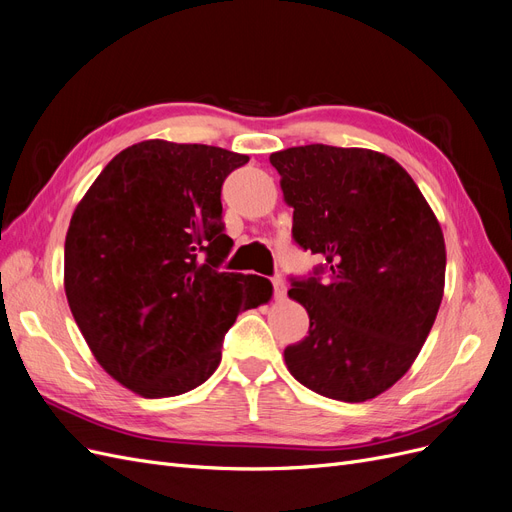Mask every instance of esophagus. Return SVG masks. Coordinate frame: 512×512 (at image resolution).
Here are the masks:
<instances>
[{
    "mask_svg": "<svg viewBox=\"0 0 512 512\" xmlns=\"http://www.w3.org/2000/svg\"><path fill=\"white\" fill-rule=\"evenodd\" d=\"M272 289H274V298H276V300H283V298H285L287 285H285V280H283V278H280V276H274V278H272Z\"/></svg>",
    "mask_w": 512,
    "mask_h": 512,
    "instance_id": "1",
    "label": "esophagus"
}]
</instances>
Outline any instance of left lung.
<instances>
[{
  "instance_id": "8db88e82",
  "label": "left lung",
  "mask_w": 512,
  "mask_h": 512,
  "mask_svg": "<svg viewBox=\"0 0 512 512\" xmlns=\"http://www.w3.org/2000/svg\"><path fill=\"white\" fill-rule=\"evenodd\" d=\"M291 234L323 263L289 278L310 319L289 372L325 398L366 402L408 372L444 293L442 229L415 180L368 148L293 146L270 155Z\"/></svg>"
}]
</instances>
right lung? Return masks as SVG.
I'll return each instance as SVG.
<instances>
[{
  "label": "right lung",
  "mask_w": 512,
  "mask_h": 512,
  "mask_svg": "<svg viewBox=\"0 0 512 512\" xmlns=\"http://www.w3.org/2000/svg\"><path fill=\"white\" fill-rule=\"evenodd\" d=\"M246 155L146 140L114 157L76 206L65 236V295L100 366L144 398L208 381L227 329L268 302L255 274L221 272L232 238L225 178Z\"/></svg>",
  "instance_id": "add662e5"
}]
</instances>
